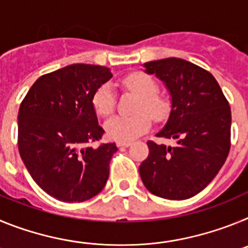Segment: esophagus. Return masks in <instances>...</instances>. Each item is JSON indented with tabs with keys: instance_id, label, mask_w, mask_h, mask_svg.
Instances as JSON below:
<instances>
[{
	"instance_id": "obj_1",
	"label": "esophagus",
	"mask_w": 248,
	"mask_h": 248,
	"mask_svg": "<svg viewBox=\"0 0 248 248\" xmlns=\"http://www.w3.org/2000/svg\"><path fill=\"white\" fill-rule=\"evenodd\" d=\"M131 141H118L117 145L118 146H130L131 145Z\"/></svg>"
}]
</instances>
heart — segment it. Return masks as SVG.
Masks as SVG:
<instances>
[{"instance_id": "1", "label": "heart", "mask_w": 248, "mask_h": 248, "mask_svg": "<svg viewBox=\"0 0 248 248\" xmlns=\"http://www.w3.org/2000/svg\"><path fill=\"white\" fill-rule=\"evenodd\" d=\"M123 85L131 93L137 94L135 111L139 113L130 117H113L105 122V131L111 139L128 141L139 137L150 128V117L156 122L165 120L170 114L171 102L166 95L157 93L155 79L143 72H134L123 79ZM93 108L98 115L107 117L115 107V94L111 85L102 84L93 94ZM148 111L149 114L146 113Z\"/></svg>"}]
</instances>
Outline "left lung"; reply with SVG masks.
Listing matches in <instances>:
<instances>
[{
  "label": "left lung",
  "mask_w": 248,
  "mask_h": 248,
  "mask_svg": "<svg viewBox=\"0 0 248 248\" xmlns=\"http://www.w3.org/2000/svg\"><path fill=\"white\" fill-rule=\"evenodd\" d=\"M171 97V110L156 137L175 146L148 141L149 155L139 166L151 194L185 200L202 191L225 164L231 140V109L217 80L203 68L181 58L144 63Z\"/></svg>",
  "instance_id": "8db88e82"
}]
</instances>
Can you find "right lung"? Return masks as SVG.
Returning a JSON list of instances; mask_svg holds the SVG:
<instances>
[{
  "label": "right lung",
  "mask_w": 248,
  "mask_h": 248,
  "mask_svg": "<svg viewBox=\"0 0 248 248\" xmlns=\"http://www.w3.org/2000/svg\"><path fill=\"white\" fill-rule=\"evenodd\" d=\"M113 74L102 65L71 64L39 77L18 111V150L37 185L63 202L99 194L109 177L115 143L102 138L93 94Z\"/></svg>",
  "instance_id": "obj_1"
}]
</instances>
